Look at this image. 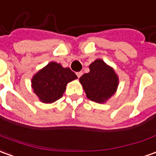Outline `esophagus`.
<instances>
[{"instance_id": "34e87169", "label": "esophagus", "mask_w": 156, "mask_h": 156, "mask_svg": "<svg viewBox=\"0 0 156 156\" xmlns=\"http://www.w3.org/2000/svg\"><path fill=\"white\" fill-rule=\"evenodd\" d=\"M76 74H77V76H78V78H80V77H81V76H82V75H83V73H82V72H78V73H76Z\"/></svg>"}]
</instances>
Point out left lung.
I'll return each mask as SVG.
<instances>
[{"instance_id":"obj_1","label":"left lung","mask_w":156,"mask_h":156,"mask_svg":"<svg viewBox=\"0 0 156 156\" xmlns=\"http://www.w3.org/2000/svg\"><path fill=\"white\" fill-rule=\"evenodd\" d=\"M79 81L88 99L104 103L117 90L119 78L114 70L101 59L90 65V73H84Z\"/></svg>"}]
</instances>
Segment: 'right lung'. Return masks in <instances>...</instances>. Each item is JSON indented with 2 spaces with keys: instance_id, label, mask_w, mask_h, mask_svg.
<instances>
[{
  "instance_id": "1",
  "label": "right lung",
  "mask_w": 156,
  "mask_h": 156,
  "mask_svg": "<svg viewBox=\"0 0 156 156\" xmlns=\"http://www.w3.org/2000/svg\"><path fill=\"white\" fill-rule=\"evenodd\" d=\"M76 78L70 68L52 61L34 75L31 87L42 102L52 103L62 97L66 84Z\"/></svg>"
}]
</instances>
